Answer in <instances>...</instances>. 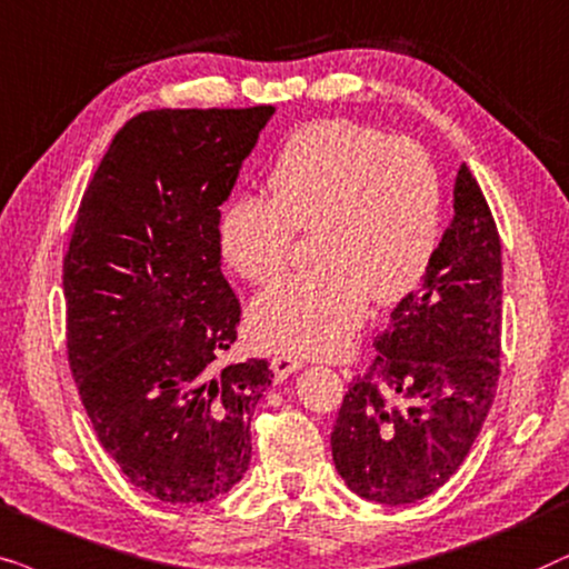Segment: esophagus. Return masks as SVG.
Returning a JSON list of instances; mask_svg holds the SVG:
<instances>
[{
  "label": "esophagus",
  "mask_w": 569,
  "mask_h": 569,
  "mask_svg": "<svg viewBox=\"0 0 569 569\" xmlns=\"http://www.w3.org/2000/svg\"><path fill=\"white\" fill-rule=\"evenodd\" d=\"M270 367H272V375H276V382H283L289 375L299 372V369L305 367V361L293 359V356L280 353V356H276V359L270 361Z\"/></svg>",
  "instance_id": "esophagus-1"
}]
</instances>
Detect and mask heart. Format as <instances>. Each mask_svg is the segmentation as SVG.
<instances>
[{
	"label": "heart",
	"instance_id": "b5f03b06",
	"mask_svg": "<svg viewBox=\"0 0 569 569\" xmlns=\"http://www.w3.org/2000/svg\"><path fill=\"white\" fill-rule=\"evenodd\" d=\"M272 197L239 194L221 216V252L249 283L289 268L297 231L317 233L320 268L272 286L249 309L257 346L299 356L346 348L367 305H396L427 276L442 229V184L411 140L351 119L307 124L280 150Z\"/></svg>",
	"mask_w": 569,
	"mask_h": 569
}]
</instances>
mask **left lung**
<instances>
[{"label":"left lung","instance_id":"8db88e82","mask_svg":"<svg viewBox=\"0 0 569 569\" xmlns=\"http://www.w3.org/2000/svg\"><path fill=\"white\" fill-rule=\"evenodd\" d=\"M452 221L419 286L377 332V356L348 388L332 427L346 487L382 505L437 491L479 437L502 353V244L463 163Z\"/></svg>","mask_w":569,"mask_h":569}]
</instances>
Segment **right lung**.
Returning <instances> with one entry per match:
<instances>
[{
	"label": "right lung",
	"mask_w": 569,
	"mask_h": 569,
	"mask_svg": "<svg viewBox=\"0 0 569 569\" xmlns=\"http://www.w3.org/2000/svg\"><path fill=\"white\" fill-rule=\"evenodd\" d=\"M272 106L142 111L113 134L64 254L67 359L98 442L171 505L237 487L252 458L264 359L218 369L239 299L221 272V206Z\"/></svg>",
	"instance_id": "obj_1"
}]
</instances>
